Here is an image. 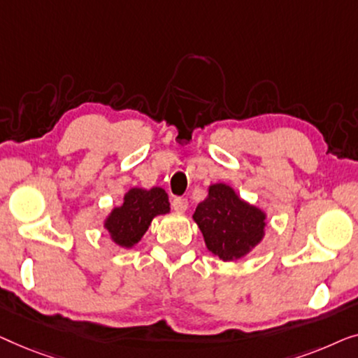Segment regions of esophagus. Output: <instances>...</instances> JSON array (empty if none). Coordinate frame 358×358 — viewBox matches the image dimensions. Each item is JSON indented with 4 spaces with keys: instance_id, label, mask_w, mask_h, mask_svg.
Listing matches in <instances>:
<instances>
[{
    "instance_id": "1",
    "label": "esophagus",
    "mask_w": 358,
    "mask_h": 358,
    "mask_svg": "<svg viewBox=\"0 0 358 358\" xmlns=\"http://www.w3.org/2000/svg\"><path fill=\"white\" fill-rule=\"evenodd\" d=\"M172 206H173V209L177 210V213H185V210L188 209V199H186V198H175L172 201Z\"/></svg>"
}]
</instances>
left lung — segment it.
<instances>
[{"mask_svg": "<svg viewBox=\"0 0 358 358\" xmlns=\"http://www.w3.org/2000/svg\"><path fill=\"white\" fill-rule=\"evenodd\" d=\"M266 213L250 204L227 183H213L201 201L193 220L213 256L230 263L251 253L266 235Z\"/></svg>", "mask_w": 358, "mask_h": 358, "instance_id": "1", "label": "left lung"}]
</instances>
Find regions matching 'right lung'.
Instances as JSON below:
<instances>
[{
	"instance_id": "right-lung-1",
	"label": "right lung",
	"mask_w": 358,
	"mask_h": 358,
	"mask_svg": "<svg viewBox=\"0 0 358 358\" xmlns=\"http://www.w3.org/2000/svg\"><path fill=\"white\" fill-rule=\"evenodd\" d=\"M170 213L169 196L164 188H129L123 196L122 206H115L103 220V229L115 245L133 248L148 231L157 215Z\"/></svg>"
}]
</instances>
